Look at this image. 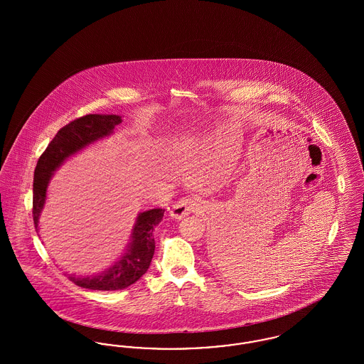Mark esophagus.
Masks as SVG:
<instances>
[{"label":"esophagus","instance_id":"1","mask_svg":"<svg viewBox=\"0 0 364 364\" xmlns=\"http://www.w3.org/2000/svg\"><path fill=\"white\" fill-rule=\"evenodd\" d=\"M200 208H202V200L199 198L187 196V198H181L180 200H177L171 208L169 214L176 220H183L191 213L198 211Z\"/></svg>","mask_w":364,"mask_h":364}]
</instances>
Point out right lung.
Segmentation results:
<instances>
[{
	"label": "right lung",
	"mask_w": 364,
	"mask_h": 364,
	"mask_svg": "<svg viewBox=\"0 0 364 364\" xmlns=\"http://www.w3.org/2000/svg\"><path fill=\"white\" fill-rule=\"evenodd\" d=\"M122 122V117L116 114H87L63 127L52 139L43 154L39 156L35 168L33 217L36 232L39 230V215L46 202V191L53 172L67 158L83 150L88 144L112 135L114 127ZM164 213V208H151L140 213L125 254L101 274L68 278L77 287L92 291H119L136 282L147 272L153 259L156 250L153 232L162 221Z\"/></svg>",
	"instance_id": "1"
}]
</instances>
